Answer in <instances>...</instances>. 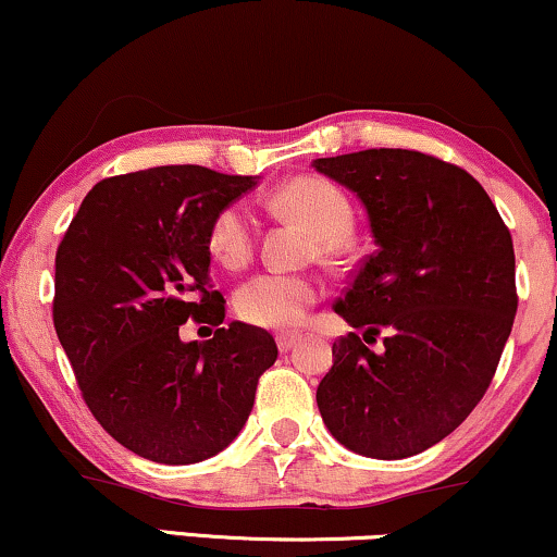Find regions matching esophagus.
I'll list each match as a JSON object with an SVG mask.
<instances>
[{"mask_svg":"<svg viewBox=\"0 0 557 557\" xmlns=\"http://www.w3.org/2000/svg\"><path fill=\"white\" fill-rule=\"evenodd\" d=\"M296 343H299V335H296V332H281V335H276V345L281 352H288Z\"/></svg>","mask_w":557,"mask_h":557,"instance_id":"1","label":"esophagus"}]
</instances>
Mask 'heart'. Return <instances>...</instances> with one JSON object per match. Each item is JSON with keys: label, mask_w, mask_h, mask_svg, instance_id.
I'll return each instance as SVG.
<instances>
[{"label": "heart", "mask_w": 557, "mask_h": 557, "mask_svg": "<svg viewBox=\"0 0 557 557\" xmlns=\"http://www.w3.org/2000/svg\"><path fill=\"white\" fill-rule=\"evenodd\" d=\"M276 201L314 230L327 245H337L352 227V209L337 186L324 178H294ZM209 250L225 269H240L256 250V216L245 205H230L209 227ZM317 299L312 278L286 271H261L235 292V312L256 327L284 330L305 320Z\"/></svg>", "instance_id": "1"}]
</instances>
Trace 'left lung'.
I'll use <instances>...</instances> for the list:
<instances>
[{"instance_id": "left-lung-1", "label": "left lung", "mask_w": 557, "mask_h": 557, "mask_svg": "<svg viewBox=\"0 0 557 557\" xmlns=\"http://www.w3.org/2000/svg\"><path fill=\"white\" fill-rule=\"evenodd\" d=\"M312 165L363 201L375 243L335 301L366 332L332 343L317 407L348 450L409 458L450 435L494 379L517 314L515 245L483 186L440 158L371 148Z\"/></svg>"}]
</instances>
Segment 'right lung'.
Here are the masks:
<instances>
[{
	"mask_svg": "<svg viewBox=\"0 0 557 557\" xmlns=\"http://www.w3.org/2000/svg\"><path fill=\"white\" fill-rule=\"evenodd\" d=\"M256 184L205 165L104 178L58 245L53 324L86 407L153 463L189 466L225 450L278 356L261 327H220L225 299L209 284V227ZM186 319L214 323L213 341L184 344Z\"/></svg>",
	"mask_w": 557,
	"mask_h": 557,
	"instance_id": "obj_1",
	"label": "right lung"
}]
</instances>
